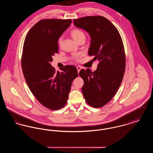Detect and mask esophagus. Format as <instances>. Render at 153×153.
Here are the masks:
<instances>
[{
  "label": "esophagus",
  "mask_w": 153,
  "mask_h": 153,
  "mask_svg": "<svg viewBox=\"0 0 153 153\" xmlns=\"http://www.w3.org/2000/svg\"><path fill=\"white\" fill-rule=\"evenodd\" d=\"M76 68H77V72H78V73H79V72H80V70L82 69V68H81V67L80 66H77Z\"/></svg>",
  "instance_id": "esophagus-1"
}]
</instances>
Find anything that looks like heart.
Here are the masks:
<instances>
[{
	"label": "heart",
	"mask_w": 153,
	"mask_h": 153,
	"mask_svg": "<svg viewBox=\"0 0 153 153\" xmlns=\"http://www.w3.org/2000/svg\"><path fill=\"white\" fill-rule=\"evenodd\" d=\"M71 34L72 36L73 37V39L76 41V42H78L79 40H80L81 38H85V34L84 33L79 29H73L71 31ZM62 36H61L59 39H58V44L59 45H61L62 43ZM74 59L76 60V61H79L80 59V58L79 57H74Z\"/></svg>",
	"instance_id": "heart-1"
}]
</instances>
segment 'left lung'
Instances as JSON below:
<instances>
[{"instance_id":"8db88e82","label":"left lung","mask_w":153,"mask_h":153,"mask_svg":"<svg viewBox=\"0 0 153 153\" xmlns=\"http://www.w3.org/2000/svg\"><path fill=\"white\" fill-rule=\"evenodd\" d=\"M73 22L89 34V56L99 61L94 72L89 69L80 71L84 80L82 92L88 105L101 108L114 97L123 80L126 56L122 39L116 27L104 16H88Z\"/></svg>"}]
</instances>
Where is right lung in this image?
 I'll list each match as a JSON object with an SVG mask.
<instances>
[{"instance_id": "1", "label": "right lung", "mask_w": 153, "mask_h": 153, "mask_svg": "<svg viewBox=\"0 0 153 153\" xmlns=\"http://www.w3.org/2000/svg\"><path fill=\"white\" fill-rule=\"evenodd\" d=\"M72 23L71 19H42L28 32L23 44L22 71L30 90L44 107L58 110L65 105L76 66L66 65L56 71L52 57L58 51V38Z\"/></svg>"}]
</instances>
